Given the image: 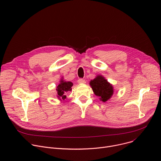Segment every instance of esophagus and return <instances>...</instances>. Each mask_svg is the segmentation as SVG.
I'll list each match as a JSON object with an SVG mask.
<instances>
[{"mask_svg":"<svg viewBox=\"0 0 161 161\" xmlns=\"http://www.w3.org/2000/svg\"><path fill=\"white\" fill-rule=\"evenodd\" d=\"M86 82H85V80L83 79H79V80H78V83H79V84H82V83H85Z\"/></svg>","mask_w":161,"mask_h":161,"instance_id":"esophagus-1","label":"esophagus"}]
</instances>
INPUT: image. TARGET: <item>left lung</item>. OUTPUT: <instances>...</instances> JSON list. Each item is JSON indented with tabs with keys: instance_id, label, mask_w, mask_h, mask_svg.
Listing matches in <instances>:
<instances>
[{
	"instance_id": "obj_1",
	"label": "left lung",
	"mask_w": 161,
	"mask_h": 161,
	"mask_svg": "<svg viewBox=\"0 0 161 161\" xmlns=\"http://www.w3.org/2000/svg\"><path fill=\"white\" fill-rule=\"evenodd\" d=\"M90 85L95 95L104 103L108 101L114 94L113 86L102 75H97L90 82Z\"/></svg>"
}]
</instances>
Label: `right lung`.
Here are the masks:
<instances>
[{
    "instance_id": "1",
    "label": "right lung",
    "mask_w": 161,
    "mask_h": 161,
    "mask_svg": "<svg viewBox=\"0 0 161 161\" xmlns=\"http://www.w3.org/2000/svg\"><path fill=\"white\" fill-rule=\"evenodd\" d=\"M73 83L70 81H64L63 79L60 80V84L57 86V97L58 99L64 100L66 98V94L71 91V87Z\"/></svg>"
}]
</instances>
